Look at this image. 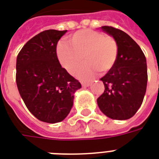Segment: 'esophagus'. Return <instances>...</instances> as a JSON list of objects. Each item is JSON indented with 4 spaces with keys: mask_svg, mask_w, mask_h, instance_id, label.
Masks as SVG:
<instances>
[{
    "mask_svg": "<svg viewBox=\"0 0 159 159\" xmlns=\"http://www.w3.org/2000/svg\"><path fill=\"white\" fill-rule=\"evenodd\" d=\"M90 82H82V86L84 87V88H87V87H89L90 86Z\"/></svg>",
    "mask_w": 159,
    "mask_h": 159,
    "instance_id": "1",
    "label": "esophagus"
}]
</instances>
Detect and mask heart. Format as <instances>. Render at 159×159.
Segmentation results:
<instances>
[{"instance_id": "b5f03b06", "label": "heart", "mask_w": 159, "mask_h": 159, "mask_svg": "<svg viewBox=\"0 0 159 159\" xmlns=\"http://www.w3.org/2000/svg\"><path fill=\"white\" fill-rule=\"evenodd\" d=\"M70 44L60 42L57 46V57L61 66L72 74L76 71L81 80H91L98 71L106 74L116 65L118 58V45L110 36L98 31L86 29L77 31L69 38Z\"/></svg>"}]
</instances>
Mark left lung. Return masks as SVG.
Segmentation results:
<instances>
[{
	"label": "left lung",
	"instance_id": "1",
	"mask_svg": "<svg viewBox=\"0 0 159 159\" xmlns=\"http://www.w3.org/2000/svg\"><path fill=\"white\" fill-rule=\"evenodd\" d=\"M101 29L117 41L119 53L114 67L100 79L105 90L97 100L98 105L112 119H129L141 107L146 93V57L136 42L124 31L107 26Z\"/></svg>",
	"mask_w": 159,
	"mask_h": 159
}]
</instances>
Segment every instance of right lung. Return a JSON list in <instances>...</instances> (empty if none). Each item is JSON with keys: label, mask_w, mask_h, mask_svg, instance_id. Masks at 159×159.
Wrapping results in <instances>:
<instances>
[{"label": "right lung", "mask_w": 159, "mask_h": 159, "mask_svg": "<svg viewBox=\"0 0 159 159\" xmlns=\"http://www.w3.org/2000/svg\"><path fill=\"white\" fill-rule=\"evenodd\" d=\"M66 32H40L24 45L16 58L19 93L31 114L45 123L65 119L73 105L74 93L82 88L57 57V44Z\"/></svg>", "instance_id": "add662e5"}]
</instances>
